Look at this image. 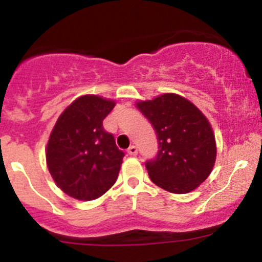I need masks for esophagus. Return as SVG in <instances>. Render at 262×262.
<instances>
[{"label": "esophagus", "mask_w": 262, "mask_h": 262, "mask_svg": "<svg viewBox=\"0 0 262 262\" xmlns=\"http://www.w3.org/2000/svg\"><path fill=\"white\" fill-rule=\"evenodd\" d=\"M127 151H128V154L130 155V156H135V155L138 154V149H137V146H134V145L129 146Z\"/></svg>", "instance_id": "34e87169"}]
</instances>
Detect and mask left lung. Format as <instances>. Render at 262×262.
I'll list each match as a JSON object with an SVG mask.
<instances>
[{
    "label": "left lung",
    "mask_w": 262,
    "mask_h": 262,
    "mask_svg": "<svg viewBox=\"0 0 262 262\" xmlns=\"http://www.w3.org/2000/svg\"><path fill=\"white\" fill-rule=\"evenodd\" d=\"M135 106L158 134V158L146 162L151 181L171 193L196 189L210 175L217 158L214 132L207 117L187 98L170 92Z\"/></svg>",
    "instance_id": "8db88e82"
}]
</instances>
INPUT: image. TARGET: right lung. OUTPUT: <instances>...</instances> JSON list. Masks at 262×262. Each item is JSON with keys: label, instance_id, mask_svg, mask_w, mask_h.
Returning a JSON list of instances; mask_svg holds the SVG:
<instances>
[{"label": "right lung", "instance_id": "1", "mask_svg": "<svg viewBox=\"0 0 262 262\" xmlns=\"http://www.w3.org/2000/svg\"><path fill=\"white\" fill-rule=\"evenodd\" d=\"M114 106L102 96H80L52 129L45 148L48 170L56 186L75 200H97L117 181L124 152L102 125Z\"/></svg>", "mask_w": 262, "mask_h": 262}]
</instances>
